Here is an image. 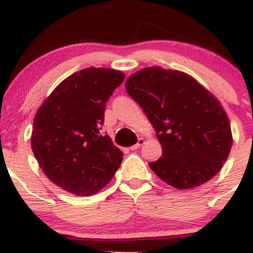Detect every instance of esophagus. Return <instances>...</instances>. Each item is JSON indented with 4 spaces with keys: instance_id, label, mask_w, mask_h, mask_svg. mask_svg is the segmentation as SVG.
I'll use <instances>...</instances> for the list:
<instances>
[{
    "instance_id": "34e87169",
    "label": "esophagus",
    "mask_w": 253,
    "mask_h": 253,
    "mask_svg": "<svg viewBox=\"0 0 253 253\" xmlns=\"http://www.w3.org/2000/svg\"><path fill=\"white\" fill-rule=\"evenodd\" d=\"M145 144V139H143V138H140L138 140V143H136L135 145H133L132 147H130V150H136V149H139V147L141 146V145H144Z\"/></svg>"
}]
</instances>
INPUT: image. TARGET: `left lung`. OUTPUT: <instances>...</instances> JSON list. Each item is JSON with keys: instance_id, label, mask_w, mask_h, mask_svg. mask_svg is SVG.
Segmentation results:
<instances>
[{"instance_id": "1", "label": "left lung", "mask_w": 253, "mask_h": 253, "mask_svg": "<svg viewBox=\"0 0 253 253\" xmlns=\"http://www.w3.org/2000/svg\"><path fill=\"white\" fill-rule=\"evenodd\" d=\"M127 92L143 108L163 155L150 168L162 181L191 189L221 170L232 147L231 125L219 100L188 74L151 66L127 78Z\"/></svg>"}]
</instances>
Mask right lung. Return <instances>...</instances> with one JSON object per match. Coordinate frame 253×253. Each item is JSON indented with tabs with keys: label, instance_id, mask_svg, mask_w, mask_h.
<instances>
[{
	"label": "right lung",
	"instance_id": "1",
	"mask_svg": "<svg viewBox=\"0 0 253 253\" xmlns=\"http://www.w3.org/2000/svg\"><path fill=\"white\" fill-rule=\"evenodd\" d=\"M124 78L114 69H83L58 84L37 110L32 151L47 178L68 193H98L123 162V151L100 129L107 101Z\"/></svg>",
	"mask_w": 253,
	"mask_h": 253
}]
</instances>
